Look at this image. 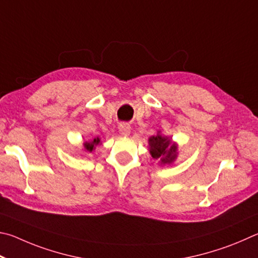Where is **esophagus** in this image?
<instances>
[{
  "mask_svg": "<svg viewBox=\"0 0 258 258\" xmlns=\"http://www.w3.org/2000/svg\"><path fill=\"white\" fill-rule=\"evenodd\" d=\"M130 125L128 123H120L119 124V132L120 134L122 135V136H128V135L130 134Z\"/></svg>",
  "mask_w": 258,
  "mask_h": 258,
  "instance_id": "34e87169",
  "label": "esophagus"
}]
</instances>
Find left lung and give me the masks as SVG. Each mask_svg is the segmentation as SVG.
<instances>
[{"instance_id":"obj_1","label":"left lung","mask_w":258,"mask_h":258,"mask_svg":"<svg viewBox=\"0 0 258 258\" xmlns=\"http://www.w3.org/2000/svg\"><path fill=\"white\" fill-rule=\"evenodd\" d=\"M150 147L153 159H160L162 163H172L177 157V146L171 145V139L161 135L150 138Z\"/></svg>"}]
</instances>
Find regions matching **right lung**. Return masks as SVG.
Listing matches in <instances>:
<instances>
[{
    "instance_id": "obj_1",
    "label": "right lung",
    "mask_w": 258,
    "mask_h": 258,
    "mask_svg": "<svg viewBox=\"0 0 258 258\" xmlns=\"http://www.w3.org/2000/svg\"><path fill=\"white\" fill-rule=\"evenodd\" d=\"M98 143H99V138H95L93 142H90V143H85V148L87 151H89V152H92L93 151V148H94V146L95 145H98Z\"/></svg>"
}]
</instances>
